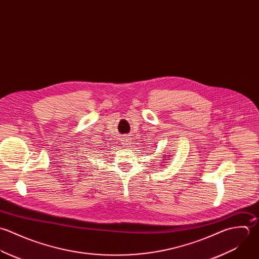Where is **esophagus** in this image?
Returning a JSON list of instances; mask_svg holds the SVG:
<instances>
[{
    "mask_svg": "<svg viewBox=\"0 0 259 259\" xmlns=\"http://www.w3.org/2000/svg\"><path fill=\"white\" fill-rule=\"evenodd\" d=\"M124 147H128V145H131V140L127 137H124L122 139V143H121Z\"/></svg>",
    "mask_w": 259,
    "mask_h": 259,
    "instance_id": "1",
    "label": "esophagus"
}]
</instances>
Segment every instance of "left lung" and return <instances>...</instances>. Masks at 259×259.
<instances>
[{"label":"left lung","mask_w":259,"mask_h":259,"mask_svg":"<svg viewBox=\"0 0 259 259\" xmlns=\"http://www.w3.org/2000/svg\"><path fill=\"white\" fill-rule=\"evenodd\" d=\"M166 156H167V155H166ZM164 163H166V162H164Z\"/></svg>","instance_id":"8db88e82"}]
</instances>
